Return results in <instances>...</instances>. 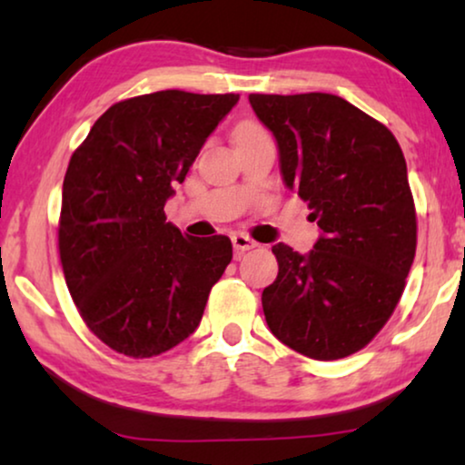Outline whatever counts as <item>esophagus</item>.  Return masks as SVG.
<instances>
[{"label": "esophagus", "instance_id": "34e87169", "mask_svg": "<svg viewBox=\"0 0 465 465\" xmlns=\"http://www.w3.org/2000/svg\"><path fill=\"white\" fill-rule=\"evenodd\" d=\"M232 244H233L235 250H238V252H246V250H252V248L259 246L254 240H250L248 235H244V233H233L232 235Z\"/></svg>", "mask_w": 465, "mask_h": 465}]
</instances>
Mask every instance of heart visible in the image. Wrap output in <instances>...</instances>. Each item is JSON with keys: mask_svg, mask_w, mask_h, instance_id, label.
<instances>
[{"mask_svg": "<svg viewBox=\"0 0 465 465\" xmlns=\"http://www.w3.org/2000/svg\"><path fill=\"white\" fill-rule=\"evenodd\" d=\"M256 130H261V128H259V126H254V124H244V126H240V128H238V134H235V136L250 134V132H256Z\"/></svg>", "mask_w": 465, "mask_h": 465, "instance_id": "b5f03b06", "label": "heart"}]
</instances>
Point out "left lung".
I'll return each instance as SVG.
<instances>
[{
	"mask_svg": "<svg viewBox=\"0 0 465 465\" xmlns=\"http://www.w3.org/2000/svg\"><path fill=\"white\" fill-rule=\"evenodd\" d=\"M277 140L285 186L312 209L308 254L272 246L262 292L271 333L314 360L362 350L400 302L416 254V209L401 146L387 126L337 94H250Z\"/></svg>",
	"mask_w": 465,
	"mask_h": 465,
	"instance_id": "left-lung-1",
	"label": "left lung"
}]
</instances>
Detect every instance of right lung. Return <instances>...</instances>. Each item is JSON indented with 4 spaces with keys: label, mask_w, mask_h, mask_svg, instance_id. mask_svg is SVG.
<instances>
[{
    "label": "right lung",
    "mask_w": 465,
    "mask_h": 465,
    "mask_svg": "<svg viewBox=\"0 0 465 465\" xmlns=\"http://www.w3.org/2000/svg\"><path fill=\"white\" fill-rule=\"evenodd\" d=\"M238 99L120 101L72 154L57 230L65 283L86 327L124 356H159L193 335L232 261L227 235H183L163 206Z\"/></svg>",
    "instance_id": "1"
}]
</instances>
